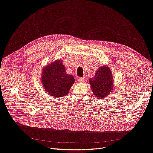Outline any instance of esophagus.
Here are the masks:
<instances>
[{
  "instance_id": "obj_1",
  "label": "esophagus",
  "mask_w": 153,
  "mask_h": 153,
  "mask_svg": "<svg viewBox=\"0 0 153 153\" xmlns=\"http://www.w3.org/2000/svg\"><path fill=\"white\" fill-rule=\"evenodd\" d=\"M77 81H78L79 82H81V83L84 82V77H79V78H78Z\"/></svg>"
}]
</instances>
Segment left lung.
I'll list each match as a JSON object with an SVG mask.
<instances>
[{
    "label": "left lung",
    "mask_w": 153,
    "mask_h": 153,
    "mask_svg": "<svg viewBox=\"0 0 153 153\" xmlns=\"http://www.w3.org/2000/svg\"><path fill=\"white\" fill-rule=\"evenodd\" d=\"M89 82L94 95L98 99L105 98L114 88V77L108 66L101 65Z\"/></svg>",
    "instance_id": "8db88e82"
}]
</instances>
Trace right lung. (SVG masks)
Here are the masks:
<instances>
[{
  "label": "right lung",
  "mask_w": 153,
  "mask_h": 153,
  "mask_svg": "<svg viewBox=\"0 0 153 153\" xmlns=\"http://www.w3.org/2000/svg\"><path fill=\"white\" fill-rule=\"evenodd\" d=\"M41 81L46 92L53 97H63L67 95L75 79L67 74L61 60H56L43 68Z\"/></svg>",
  "instance_id": "add662e5"
}]
</instances>
